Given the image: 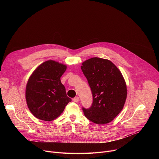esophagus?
<instances>
[{"mask_svg": "<svg viewBox=\"0 0 159 159\" xmlns=\"http://www.w3.org/2000/svg\"><path fill=\"white\" fill-rule=\"evenodd\" d=\"M73 100H74V101L75 102H78L79 101V97H75L74 99H73Z\"/></svg>", "mask_w": 159, "mask_h": 159, "instance_id": "obj_1", "label": "esophagus"}]
</instances>
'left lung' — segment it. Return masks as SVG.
<instances>
[{
    "mask_svg": "<svg viewBox=\"0 0 159 159\" xmlns=\"http://www.w3.org/2000/svg\"><path fill=\"white\" fill-rule=\"evenodd\" d=\"M82 65L93 96L92 106L82 108L84 115L94 123L107 124L124 107L127 97L125 80L117 66L109 60L94 57Z\"/></svg>",
    "mask_w": 159,
    "mask_h": 159,
    "instance_id": "left-lung-1",
    "label": "left lung"
}]
</instances>
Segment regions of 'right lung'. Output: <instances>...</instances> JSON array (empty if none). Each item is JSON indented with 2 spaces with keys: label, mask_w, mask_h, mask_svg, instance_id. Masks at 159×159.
Returning a JSON list of instances; mask_svg holds the SVG:
<instances>
[{
  "label": "right lung",
  "mask_w": 159,
  "mask_h": 159,
  "mask_svg": "<svg viewBox=\"0 0 159 159\" xmlns=\"http://www.w3.org/2000/svg\"><path fill=\"white\" fill-rule=\"evenodd\" d=\"M66 69L64 64L48 60L39 65L30 77L26 87V100L32 114L38 119L50 121L58 118L67 104L60 77Z\"/></svg>",
  "instance_id": "1"
}]
</instances>
